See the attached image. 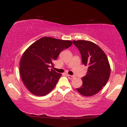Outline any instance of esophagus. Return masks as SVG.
<instances>
[{
  "instance_id": "1",
  "label": "esophagus",
  "mask_w": 127,
  "mask_h": 127,
  "mask_svg": "<svg viewBox=\"0 0 127 127\" xmlns=\"http://www.w3.org/2000/svg\"><path fill=\"white\" fill-rule=\"evenodd\" d=\"M67 76L68 77V79H72L73 78H74V76H72V75H67Z\"/></svg>"
}]
</instances>
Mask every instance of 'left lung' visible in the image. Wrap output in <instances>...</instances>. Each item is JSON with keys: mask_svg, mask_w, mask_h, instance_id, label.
Segmentation results:
<instances>
[{"mask_svg": "<svg viewBox=\"0 0 127 127\" xmlns=\"http://www.w3.org/2000/svg\"><path fill=\"white\" fill-rule=\"evenodd\" d=\"M81 53L82 62L88 69L85 76L82 77L83 85L77 88L78 92L85 96L97 94L107 83L110 74V67L104 51L90 41H73Z\"/></svg>", "mask_w": 127, "mask_h": 127, "instance_id": "8db88e82", "label": "left lung"}]
</instances>
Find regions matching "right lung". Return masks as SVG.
I'll use <instances>...</instances> for the list:
<instances>
[{
    "label": "right lung",
    "instance_id": "obj_1",
    "mask_svg": "<svg viewBox=\"0 0 127 127\" xmlns=\"http://www.w3.org/2000/svg\"><path fill=\"white\" fill-rule=\"evenodd\" d=\"M72 44L68 40L44 37L27 49L20 62V74L32 94L44 96L55 87L61 74L51 68L60 52Z\"/></svg>",
    "mask_w": 127,
    "mask_h": 127
}]
</instances>
